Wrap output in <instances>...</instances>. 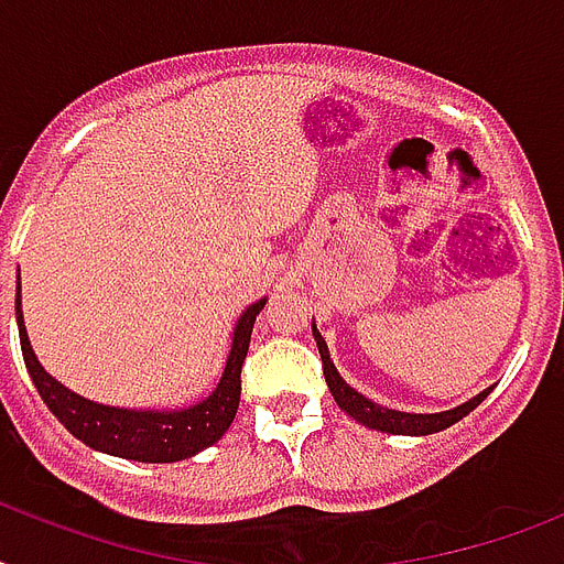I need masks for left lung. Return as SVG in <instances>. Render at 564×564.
Listing matches in <instances>:
<instances>
[{
	"instance_id": "8db88e82",
	"label": "left lung",
	"mask_w": 564,
	"mask_h": 564,
	"mask_svg": "<svg viewBox=\"0 0 564 564\" xmlns=\"http://www.w3.org/2000/svg\"><path fill=\"white\" fill-rule=\"evenodd\" d=\"M313 336H316L318 354H322V369H325L327 389L334 394V401L339 403V410H345L351 419H357L360 424L371 430H380V433H394V436H427V433H438V430L451 427L459 419H465L468 412L477 410L482 403V398L489 394V389H482L477 398L465 401L463 406H454L447 412H401L389 410V406H380V403L369 401L366 394H360L354 386H348L336 371L334 360H330V351H327V343L318 334V327L313 325Z\"/></svg>"
}]
</instances>
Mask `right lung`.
I'll list each match as a JSON object with an SVG mask.
<instances>
[{
  "label": "right lung",
  "mask_w": 564,
  "mask_h": 564,
  "mask_svg": "<svg viewBox=\"0 0 564 564\" xmlns=\"http://www.w3.org/2000/svg\"><path fill=\"white\" fill-rule=\"evenodd\" d=\"M263 307L265 299H260L239 316L225 371H221L216 389L204 401L193 403L187 410L166 412L119 410V406H105V403L87 401L82 394L69 392L64 383H57L55 377L40 366L31 351L25 322H22L20 274H17V327H20L22 360H25V369H29L48 412L93 451L134 459V463H178V459L202 454L204 447L216 445L225 436L239 406V392H242L239 375H242V362H246L248 343H251V327Z\"/></svg>",
  "instance_id": "add662e5"
}]
</instances>
